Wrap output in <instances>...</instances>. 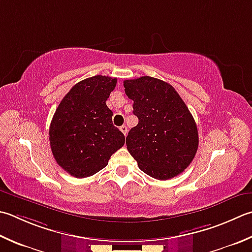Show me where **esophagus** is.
Returning <instances> with one entry per match:
<instances>
[{"instance_id":"34e87169","label":"esophagus","mask_w":252,"mask_h":252,"mask_svg":"<svg viewBox=\"0 0 252 252\" xmlns=\"http://www.w3.org/2000/svg\"><path fill=\"white\" fill-rule=\"evenodd\" d=\"M120 130H121V132L123 133V134L126 135V133H127V126H120Z\"/></svg>"}]
</instances>
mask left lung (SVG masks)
<instances>
[{
	"instance_id": "left-lung-1",
	"label": "left lung",
	"mask_w": 252,
	"mask_h": 252,
	"mask_svg": "<svg viewBox=\"0 0 252 252\" xmlns=\"http://www.w3.org/2000/svg\"><path fill=\"white\" fill-rule=\"evenodd\" d=\"M133 100L137 126L126 136V149L140 169L153 178L167 180L180 175L199 146L195 121L170 84L142 76L123 82Z\"/></svg>"
}]
</instances>
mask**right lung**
Wrapping results in <instances>:
<instances>
[{
  "mask_svg": "<svg viewBox=\"0 0 252 252\" xmlns=\"http://www.w3.org/2000/svg\"><path fill=\"white\" fill-rule=\"evenodd\" d=\"M117 78L96 75L74 85L52 118L49 140L59 166L76 178L95 175L111 155L125 145L126 137L112 125L106 100Z\"/></svg>",
  "mask_w": 252,
  "mask_h": 252,
  "instance_id": "right-lung-1",
  "label": "right lung"
}]
</instances>
